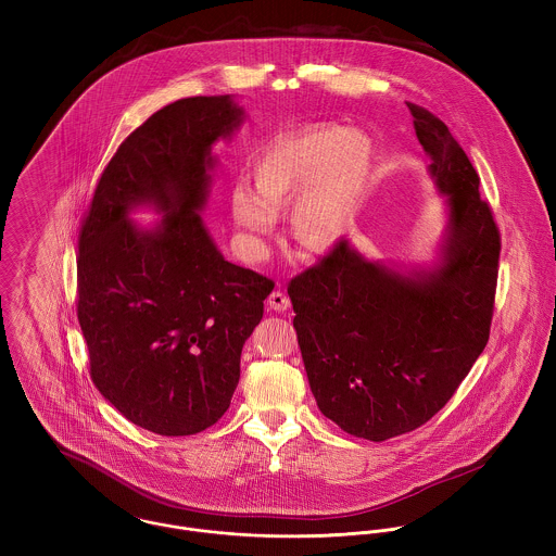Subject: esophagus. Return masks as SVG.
I'll list each match as a JSON object with an SVG mask.
<instances>
[{
    "label": "esophagus",
    "mask_w": 556,
    "mask_h": 556,
    "mask_svg": "<svg viewBox=\"0 0 556 556\" xmlns=\"http://www.w3.org/2000/svg\"><path fill=\"white\" fill-rule=\"evenodd\" d=\"M267 304H269L271 311L282 313V311H287L291 306V300H289V295L285 291L278 289V291H271V295L267 298Z\"/></svg>",
    "instance_id": "esophagus-1"
}]
</instances>
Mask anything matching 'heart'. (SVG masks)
<instances>
[{
	"label": "heart",
	"instance_id": "b5f03b06",
	"mask_svg": "<svg viewBox=\"0 0 556 556\" xmlns=\"http://www.w3.org/2000/svg\"><path fill=\"white\" fill-rule=\"evenodd\" d=\"M375 146L355 128L315 126L271 141L256 159V190L238 181L231 210L252 238L271 233L276 212L291 207V231L306 248H327L344 238L370 190Z\"/></svg>",
	"mask_w": 556,
	"mask_h": 556
}]
</instances>
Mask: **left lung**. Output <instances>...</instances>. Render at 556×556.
<instances>
[{
    "mask_svg": "<svg viewBox=\"0 0 556 556\" xmlns=\"http://www.w3.org/2000/svg\"><path fill=\"white\" fill-rule=\"evenodd\" d=\"M406 106L447 197L441 263L402 276L340 239L289 285L320 413L368 441L424 426L456 394L488 342L498 276L501 236L471 160L437 115Z\"/></svg>",
    "mask_w": 556,
    "mask_h": 556,
    "instance_id": "obj_1",
    "label": "left lung"
}]
</instances>
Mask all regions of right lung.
Returning <instances> with one entry per match:
<instances>
[{"label": "right lung", "instance_id": "1", "mask_svg": "<svg viewBox=\"0 0 556 556\" xmlns=\"http://www.w3.org/2000/svg\"><path fill=\"white\" fill-rule=\"evenodd\" d=\"M243 111L231 96L181 98L117 148L80 223L77 317L98 392L162 437L197 434L231 404L243 342L274 280L225 261L197 214L212 146ZM167 214L156 230L137 204Z\"/></svg>", "mask_w": 556, "mask_h": 556}]
</instances>
